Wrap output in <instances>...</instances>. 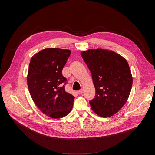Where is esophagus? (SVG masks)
I'll list each match as a JSON object with an SVG mask.
<instances>
[{"label":"esophagus","mask_w":155,"mask_h":155,"mask_svg":"<svg viewBox=\"0 0 155 155\" xmlns=\"http://www.w3.org/2000/svg\"><path fill=\"white\" fill-rule=\"evenodd\" d=\"M77 93H78V94H82V93H83V90H78V91H77Z\"/></svg>","instance_id":"obj_1"}]
</instances>
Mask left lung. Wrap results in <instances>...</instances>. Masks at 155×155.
<instances>
[{
    "instance_id": "left-lung-1",
    "label": "left lung",
    "mask_w": 155,
    "mask_h": 155,
    "mask_svg": "<svg viewBox=\"0 0 155 155\" xmlns=\"http://www.w3.org/2000/svg\"><path fill=\"white\" fill-rule=\"evenodd\" d=\"M81 57L89 68L96 90L95 97L90 101L93 111L107 118L117 114L129 96L132 77L124 58L108 50L83 51Z\"/></svg>"
}]
</instances>
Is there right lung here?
<instances>
[{
  "instance_id": "obj_1",
  "label": "right lung",
  "mask_w": 155,
  "mask_h": 155,
  "mask_svg": "<svg viewBox=\"0 0 155 155\" xmlns=\"http://www.w3.org/2000/svg\"><path fill=\"white\" fill-rule=\"evenodd\" d=\"M71 50L45 48L31 58L27 83L31 96L40 111L52 118L67 116L72 109L75 97L65 91L67 80L62 71Z\"/></svg>"
}]
</instances>
